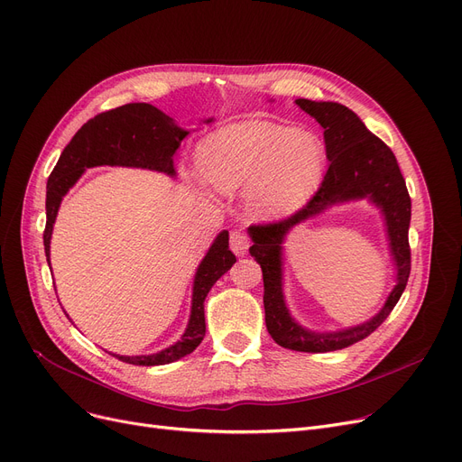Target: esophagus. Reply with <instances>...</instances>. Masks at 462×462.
<instances>
[{"label": "esophagus", "instance_id": "1", "mask_svg": "<svg viewBox=\"0 0 462 462\" xmlns=\"http://www.w3.org/2000/svg\"><path fill=\"white\" fill-rule=\"evenodd\" d=\"M230 249H232L237 256H244V254L247 253V249H249V239H247V236H245L244 232H239V230L232 232V234H230Z\"/></svg>", "mask_w": 462, "mask_h": 462}]
</instances>
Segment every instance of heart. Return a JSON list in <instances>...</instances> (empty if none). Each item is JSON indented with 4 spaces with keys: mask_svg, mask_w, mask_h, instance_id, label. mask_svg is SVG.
<instances>
[{
    "mask_svg": "<svg viewBox=\"0 0 462 462\" xmlns=\"http://www.w3.org/2000/svg\"><path fill=\"white\" fill-rule=\"evenodd\" d=\"M198 164L211 187L225 194L245 190L256 217L279 218L313 194L323 175L325 151L311 134L247 118L206 137Z\"/></svg>",
    "mask_w": 462,
    "mask_h": 462,
    "instance_id": "b5f03b06",
    "label": "heart"
}]
</instances>
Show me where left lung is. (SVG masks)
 <instances>
[{
  "mask_svg": "<svg viewBox=\"0 0 462 462\" xmlns=\"http://www.w3.org/2000/svg\"><path fill=\"white\" fill-rule=\"evenodd\" d=\"M296 106L325 128L328 170L310 202L292 217L272 225L249 226L251 256L263 268L266 328L273 342L285 349L328 353L349 347L370 336L389 317L402 296L411 270L410 218L411 199L393 151L374 135L349 107L336 102H311L300 97ZM366 197L384 215L390 250L397 268V283L384 308L356 328L317 333L295 323L282 294V244L286 234L300 222L332 205Z\"/></svg>",
  "mask_w": 462,
  "mask_h": 462,
  "instance_id": "obj_1",
  "label": "left lung"
}]
</instances>
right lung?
<instances>
[{"instance_id":"obj_1","label":"right lung","mask_w":462,"mask_h":462,"mask_svg":"<svg viewBox=\"0 0 462 462\" xmlns=\"http://www.w3.org/2000/svg\"><path fill=\"white\" fill-rule=\"evenodd\" d=\"M209 123H213V118L206 120V125ZM187 135L189 130L177 126L171 116L151 104H126L90 118L60 154L47 181V226L43 234L47 263H51V237L60 204L85 170L94 166H126L173 177V154ZM234 263L236 256L228 249V232L223 230L196 270L190 317L181 339L152 355L113 356L135 366H160L190 355L206 336V296L217 279L225 275Z\"/></svg>"}]
</instances>
